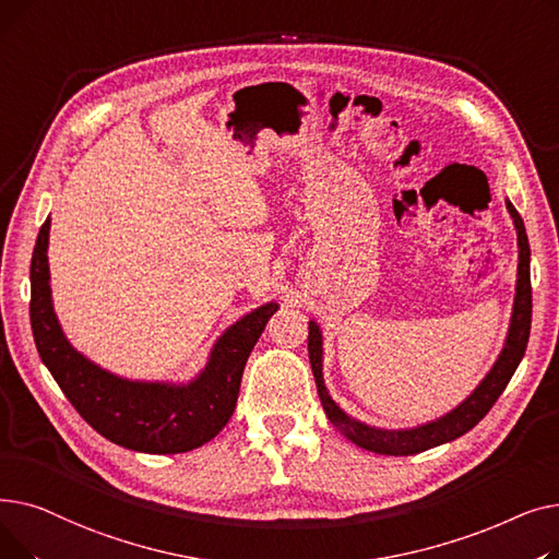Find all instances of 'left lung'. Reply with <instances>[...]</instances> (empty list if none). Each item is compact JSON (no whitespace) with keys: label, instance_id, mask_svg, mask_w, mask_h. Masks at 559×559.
I'll list each match as a JSON object with an SVG mask.
<instances>
[{"label":"left lung","instance_id":"left-lung-1","mask_svg":"<svg viewBox=\"0 0 559 559\" xmlns=\"http://www.w3.org/2000/svg\"><path fill=\"white\" fill-rule=\"evenodd\" d=\"M506 203H508V211L514 219L516 238H519V278H516V297H514V310H512L508 340H506L501 356H498L496 365L485 376L483 383L474 390V394L466 401H462L442 419L430 421L419 428H409V430H383V428H373L362 421L350 419L344 409L331 399V394L324 385V376H321V331L314 321H310L308 356H310V367H312V376H314L321 405H324V413L331 419V424L344 437H348L356 447L373 451V453H383V455H415V453L428 451L432 447L453 442V439H457L460 435L472 430L489 413L491 405L508 388L510 378L514 376V371L525 354L527 337H531L533 287H531V245H527L525 226H523V219L516 213L514 205L510 201H506Z\"/></svg>","mask_w":559,"mask_h":559}]
</instances>
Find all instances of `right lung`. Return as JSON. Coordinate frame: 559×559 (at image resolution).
<instances>
[{
	"mask_svg": "<svg viewBox=\"0 0 559 559\" xmlns=\"http://www.w3.org/2000/svg\"><path fill=\"white\" fill-rule=\"evenodd\" d=\"M47 245L49 219L32 258L28 314L40 360L76 413L112 444L140 453H186L211 442L233 415L251 348L278 306H260L235 321L192 383H135L99 369L66 340L51 306Z\"/></svg>",
	"mask_w": 559,
	"mask_h": 559,
	"instance_id": "add662e5",
	"label": "right lung"
}]
</instances>
